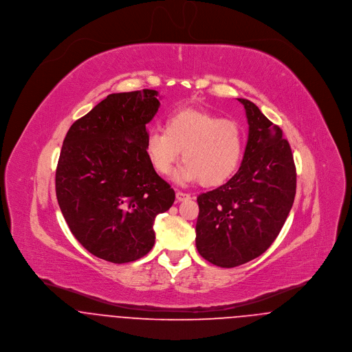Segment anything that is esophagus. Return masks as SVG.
I'll return each mask as SVG.
<instances>
[{
  "label": "esophagus",
  "mask_w": 352,
  "mask_h": 352,
  "mask_svg": "<svg viewBox=\"0 0 352 352\" xmlns=\"http://www.w3.org/2000/svg\"><path fill=\"white\" fill-rule=\"evenodd\" d=\"M176 199H177V201H188V199H191V195L186 194V192H182V191H177L176 192Z\"/></svg>",
  "instance_id": "1"
}]
</instances>
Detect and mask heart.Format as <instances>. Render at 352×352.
<instances>
[{
  "instance_id": "obj_1",
  "label": "heart",
  "mask_w": 352,
  "mask_h": 352,
  "mask_svg": "<svg viewBox=\"0 0 352 352\" xmlns=\"http://www.w3.org/2000/svg\"><path fill=\"white\" fill-rule=\"evenodd\" d=\"M145 140V154L153 169L168 175L182 151L183 165L176 172L180 182H199L203 187H219L237 172L244 140L240 126L230 119L201 108L170 112L162 126Z\"/></svg>"
}]
</instances>
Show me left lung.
Returning <instances> with one entry per match:
<instances>
[{"label": "left lung", "mask_w": 352, "mask_h": 352, "mask_svg": "<svg viewBox=\"0 0 352 352\" xmlns=\"http://www.w3.org/2000/svg\"><path fill=\"white\" fill-rule=\"evenodd\" d=\"M237 100L250 124L241 166L228 183L198 197L197 248L223 268L245 264L271 247L297 188L293 153L282 129L252 101Z\"/></svg>", "instance_id": "obj_1"}]
</instances>
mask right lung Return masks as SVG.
Segmentation results:
<instances>
[{"instance_id": "obj_1", "label": "right lung", "mask_w": 352, "mask_h": 352, "mask_svg": "<svg viewBox=\"0 0 352 352\" xmlns=\"http://www.w3.org/2000/svg\"><path fill=\"white\" fill-rule=\"evenodd\" d=\"M157 96L153 89L108 95L72 124L59 154L55 191L63 218L87 251L111 263L148 254L155 217L175 201L145 154Z\"/></svg>"}]
</instances>
